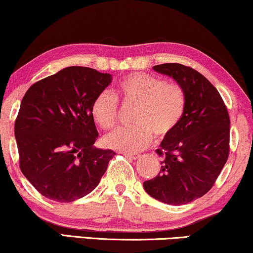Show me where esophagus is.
<instances>
[{
  "mask_svg": "<svg viewBox=\"0 0 253 253\" xmlns=\"http://www.w3.org/2000/svg\"><path fill=\"white\" fill-rule=\"evenodd\" d=\"M124 156H125V157H127V158H129V159H137V158H140L141 157V155H136V154H127V152H124Z\"/></svg>",
  "mask_w": 253,
  "mask_h": 253,
  "instance_id": "obj_1",
  "label": "esophagus"
}]
</instances>
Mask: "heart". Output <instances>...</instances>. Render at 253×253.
<instances>
[{"mask_svg": "<svg viewBox=\"0 0 253 253\" xmlns=\"http://www.w3.org/2000/svg\"><path fill=\"white\" fill-rule=\"evenodd\" d=\"M123 101L134 104L130 127H122L105 137L108 147L124 152H137L150 144L154 134L159 138L169 135L182 119L186 95L177 84L150 74L131 73L118 84ZM118 98L108 89L99 91L90 106L94 122L103 129L116 125Z\"/></svg>", "mask_w": 253, "mask_h": 253, "instance_id": "1", "label": "heart"}]
</instances>
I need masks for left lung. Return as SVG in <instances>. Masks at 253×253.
<instances>
[{
  "mask_svg": "<svg viewBox=\"0 0 253 253\" xmlns=\"http://www.w3.org/2000/svg\"><path fill=\"white\" fill-rule=\"evenodd\" d=\"M180 86L186 95L183 117L156 150L163 157L157 176L144 181L151 197L183 205L204 196L214 184L229 155L230 120L216 88L204 76L182 64L154 66Z\"/></svg>",
  "mask_w": 253,
  "mask_h": 253,
  "instance_id": "1",
  "label": "left lung"
}]
</instances>
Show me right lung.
<instances>
[{"label":"right lung","mask_w":253,"mask_h":253,"mask_svg":"<svg viewBox=\"0 0 253 253\" xmlns=\"http://www.w3.org/2000/svg\"><path fill=\"white\" fill-rule=\"evenodd\" d=\"M112 76L70 66L34 84L21 99L15 123L20 169L42 196L60 203L97 187L116 152L98 149L90 106Z\"/></svg>","instance_id":"obj_1"}]
</instances>
